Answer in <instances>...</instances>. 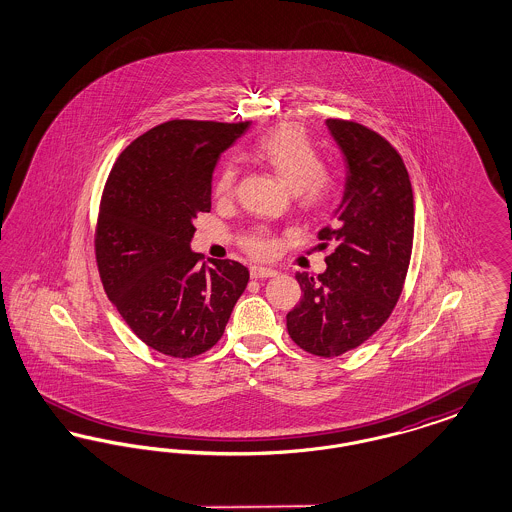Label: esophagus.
I'll return each mask as SVG.
<instances>
[{"mask_svg": "<svg viewBox=\"0 0 512 512\" xmlns=\"http://www.w3.org/2000/svg\"><path fill=\"white\" fill-rule=\"evenodd\" d=\"M249 274L251 278L255 280H261V278H270V276H276V270L274 268L259 267V265H253L249 268Z\"/></svg>", "mask_w": 512, "mask_h": 512, "instance_id": "obj_1", "label": "esophagus"}]
</instances>
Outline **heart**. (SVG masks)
I'll list each match as a JSON object with an SVG mask.
<instances>
[{
  "label": "heart",
  "instance_id": "heart-1",
  "mask_svg": "<svg viewBox=\"0 0 512 512\" xmlns=\"http://www.w3.org/2000/svg\"><path fill=\"white\" fill-rule=\"evenodd\" d=\"M251 153L292 186L299 205L307 211L318 213L326 209L340 194V176L320 165L317 147L299 126L282 124L270 128L253 144ZM236 178V167L224 163L215 178V194H232ZM245 247L255 257H268L276 249V242L267 232H253L245 240Z\"/></svg>",
  "mask_w": 512,
  "mask_h": 512
}]
</instances>
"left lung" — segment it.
Masks as SVG:
<instances>
[{
    "label": "left lung",
    "mask_w": 512,
    "mask_h": 512,
    "mask_svg": "<svg viewBox=\"0 0 512 512\" xmlns=\"http://www.w3.org/2000/svg\"><path fill=\"white\" fill-rule=\"evenodd\" d=\"M347 165L334 222L318 249L334 244L322 274H295L303 297L286 317L303 351L338 357L365 343L391 315L411 261L414 197L397 149L363 124L328 119Z\"/></svg>",
    "instance_id": "obj_1"
}]
</instances>
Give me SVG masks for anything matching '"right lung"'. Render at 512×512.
Returning a JSON list of instances; mask_svg holds the SVG:
<instances>
[{
  "label": "right lung",
  "mask_w": 512,
  "mask_h": 512,
  "mask_svg": "<svg viewBox=\"0 0 512 512\" xmlns=\"http://www.w3.org/2000/svg\"><path fill=\"white\" fill-rule=\"evenodd\" d=\"M249 122L169 121L119 155L105 182L96 228L103 288L151 349L190 359L222 338L249 282L238 261L199 265L194 220L211 211L220 153Z\"/></svg>",
  "instance_id": "right-lung-1"
}]
</instances>
